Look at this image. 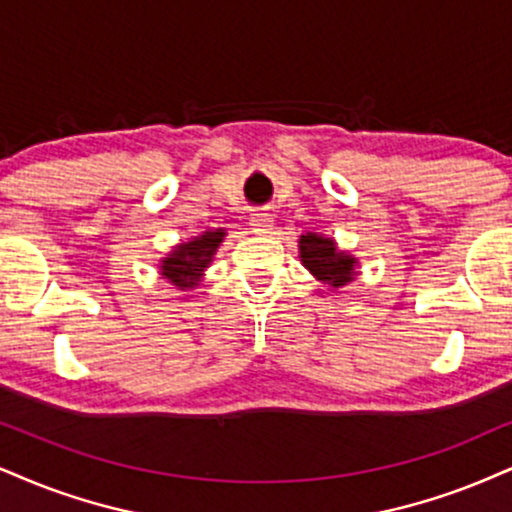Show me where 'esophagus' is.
Returning a JSON list of instances; mask_svg holds the SVG:
<instances>
[{"mask_svg": "<svg viewBox=\"0 0 512 512\" xmlns=\"http://www.w3.org/2000/svg\"><path fill=\"white\" fill-rule=\"evenodd\" d=\"M249 225H251V230L258 232V235H270V232H273V227H275L273 216H270V213H266V211H256L254 216H251Z\"/></svg>", "mask_w": 512, "mask_h": 512, "instance_id": "1", "label": "esophagus"}]
</instances>
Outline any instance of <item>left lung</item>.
<instances>
[{
	"instance_id": "left-lung-1",
	"label": "left lung",
	"mask_w": 512,
	"mask_h": 512,
	"mask_svg": "<svg viewBox=\"0 0 512 512\" xmlns=\"http://www.w3.org/2000/svg\"><path fill=\"white\" fill-rule=\"evenodd\" d=\"M299 249H301V261H304V266L311 270L318 280H323L332 287H344L346 282L353 280L351 273H353V263H356V258L337 251V246H334L332 239L306 232V235H301L299 239Z\"/></svg>"
}]
</instances>
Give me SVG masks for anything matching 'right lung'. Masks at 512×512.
Returning a JSON list of instances; mask_svg holds the SVG:
<instances>
[{
	"label": "right lung",
	"instance_id": "1",
	"mask_svg": "<svg viewBox=\"0 0 512 512\" xmlns=\"http://www.w3.org/2000/svg\"><path fill=\"white\" fill-rule=\"evenodd\" d=\"M223 237V230H213L204 232V235L192 239V242L180 244L178 249L161 263L163 275H166L173 285H178L182 289L197 285L201 273H204L208 261H211V256L216 254L218 244L223 242Z\"/></svg>",
	"mask_w": 512,
	"mask_h": 512
}]
</instances>
